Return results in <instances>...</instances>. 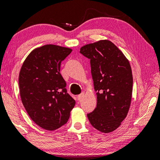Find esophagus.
<instances>
[{"mask_svg": "<svg viewBox=\"0 0 160 160\" xmlns=\"http://www.w3.org/2000/svg\"><path fill=\"white\" fill-rule=\"evenodd\" d=\"M83 96H84V93H83V92H82V93H80V95H78V100H81Z\"/></svg>", "mask_w": 160, "mask_h": 160, "instance_id": "obj_1", "label": "esophagus"}]
</instances>
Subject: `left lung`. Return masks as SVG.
<instances>
[{
	"label": "left lung",
	"instance_id": "1",
	"mask_svg": "<svg viewBox=\"0 0 160 160\" xmlns=\"http://www.w3.org/2000/svg\"><path fill=\"white\" fill-rule=\"evenodd\" d=\"M80 52L90 60L97 106L88 113L95 128L116 130L127 116L132 101L133 76L129 62L113 43L101 40L83 46Z\"/></svg>",
	"mask_w": 160,
	"mask_h": 160
}]
</instances>
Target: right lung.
<instances>
[{
    "mask_svg": "<svg viewBox=\"0 0 160 160\" xmlns=\"http://www.w3.org/2000/svg\"><path fill=\"white\" fill-rule=\"evenodd\" d=\"M72 49L47 44L35 49L21 67L18 78L21 101L35 123L46 130L65 124L75 101L61 75V62Z\"/></svg>",
    "mask_w": 160,
    "mask_h": 160,
    "instance_id": "1",
    "label": "right lung"
}]
</instances>
